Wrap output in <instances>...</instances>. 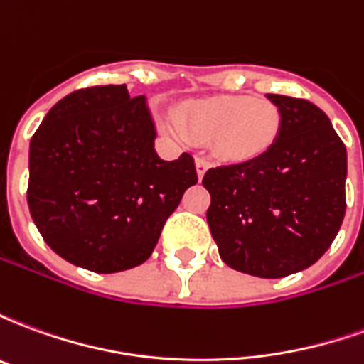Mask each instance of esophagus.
Returning a JSON list of instances; mask_svg holds the SVG:
<instances>
[{
	"label": "esophagus",
	"mask_w": 364,
	"mask_h": 364,
	"mask_svg": "<svg viewBox=\"0 0 364 364\" xmlns=\"http://www.w3.org/2000/svg\"><path fill=\"white\" fill-rule=\"evenodd\" d=\"M195 166H197V175L198 179H203L206 173V169H208V161L205 158H197L195 159Z\"/></svg>",
	"instance_id": "obj_1"
}]
</instances>
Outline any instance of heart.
Masks as SVG:
<instances>
[{
  "instance_id": "obj_1",
  "label": "heart",
  "mask_w": 364,
  "mask_h": 364,
  "mask_svg": "<svg viewBox=\"0 0 364 364\" xmlns=\"http://www.w3.org/2000/svg\"><path fill=\"white\" fill-rule=\"evenodd\" d=\"M281 109L253 95L197 99L177 111L171 128L195 142H213L214 154L226 164H247L265 156L279 140Z\"/></svg>"
}]
</instances>
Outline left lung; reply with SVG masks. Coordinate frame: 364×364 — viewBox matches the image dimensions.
Segmentation results:
<instances>
[{"label": "left lung", "mask_w": 364, "mask_h": 364, "mask_svg": "<svg viewBox=\"0 0 364 364\" xmlns=\"http://www.w3.org/2000/svg\"><path fill=\"white\" fill-rule=\"evenodd\" d=\"M282 114L279 140L247 164L213 167L206 220L222 261L261 279L308 269L345 216L347 151L328 114L304 99L267 93Z\"/></svg>", "instance_id": "left-lung-1"}]
</instances>
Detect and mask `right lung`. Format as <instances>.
I'll use <instances>...</instances> for the list:
<instances>
[{
	"label": "right lung",
	"instance_id": "right-lung-1",
	"mask_svg": "<svg viewBox=\"0 0 364 364\" xmlns=\"http://www.w3.org/2000/svg\"><path fill=\"white\" fill-rule=\"evenodd\" d=\"M146 97L127 85L70 93L52 107L28 148V210L62 259L93 273L138 267L169 214L197 183L195 159L156 151Z\"/></svg>",
	"mask_w": 364,
	"mask_h": 364
}]
</instances>
